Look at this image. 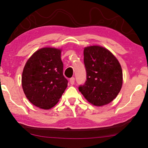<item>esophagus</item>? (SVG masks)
Masks as SVG:
<instances>
[{"instance_id":"34e87169","label":"esophagus","mask_w":148,"mask_h":148,"mask_svg":"<svg viewBox=\"0 0 148 148\" xmlns=\"http://www.w3.org/2000/svg\"><path fill=\"white\" fill-rule=\"evenodd\" d=\"M69 82H70V84H71L73 85L74 83H75V78H74V77H71V78L70 79Z\"/></svg>"}]
</instances>
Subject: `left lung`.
<instances>
[{"instance_id":"8db88e82","label":"left lung","mask_w":148,"mask_h":148,"mask_svg":"<svg viewBox=\"0 0 148 148\" xmlns=\"http://www.w3.org/2000/svg\"><path fill=\"white\" fill-rule=\"evenodd\" d=\"M84 56L87 80L79 90L95 106L109 104L122 88L123 71L119 60L108 50L99 46L85 48Z\"/></svg>"}]
</instances>
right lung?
Segmentation results:
<instances>
[{
	"label": "right lung",
	"mask_w": 148,
	"mask_h": 148,
	"mask_svg": "<svg viewBox=\"0 0 148 148\" xmlns=\"http://www.w3.org/2000/svg\"><path fill=\"white\" fill-rule=\"evenodd\" d=\"M61 50L43 48L27 60L22 73V88L34 106L48 110L57 104L67 87L63 75Z\"/></svg>",
	"instance_id": "1"
}]
</instances>
